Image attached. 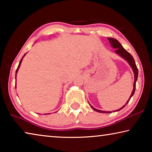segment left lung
Instances as JSON below:
<instances>
[{"instance_id": "left-lung-1", "label": "left lung", "mask_w": 152, "mask_h": 152, "mask_svg": "<svg viewBox=\"0 0 152 152\" xmlns=\"http://www.w3.org/2000/svg\"><path fill=\"white\" fill-rule=\"evenodd\" d=\"M108 39H109V42L110 43V45L112 46L113 48H114L116 49V50H115V52H116L117 54H119V56H121L122 58H123L125 59V60H127L128 61V63L129 64V65L132 67L133 70V72H134L135 74V81H134V84H133V92L132 93V95H131L130 97H129V101H127V103L125 104V105L127 104L129 101H130L131 98L132 97V96L135 93V86H136V81H137V76H138V69L137 68V66H136L135 62V60L134 59H133V56L131 55V53H129L128 52L127 50H125L124 48H123V46L121 45V43L118 42L117 39H114V38H110V37H108ZM125 105H124L123 107L121 108V109L117 110L116 111H119V110H121L122 109H123L125 107ZM91 107L94 110H96L97 112H99V113H110L111 112L110 111H102V110H97L96 109H94V107H92L91 106ZM115 112V111H114Z\"/></svg>"}]
</instances>
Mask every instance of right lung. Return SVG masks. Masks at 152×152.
I'll list each match as a JSON object with an SVG mask.
<instances>
[{"label":"right lung","instance_id":"add662e5","mask_svg":"<svg viewBox=\"0 0 152 152\" xmlns=\"http://www.w3.org/2000/svg\"><path fill=\"white\" fill-rule=\"evenodd\" d=\"M24 56H25V54L24 55ZM24 56H23V57H24ZM22 60H23V58L21 59V60H20V62H19V66H18V67H17V70H16V74H17V71H18V70H19V68L20 67V63H21V61H22Z\"/></svg>","mask_w":152,"mask_h":152}]
</instances>
